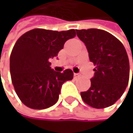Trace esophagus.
Returning a JSON list of instances; mask_svg holds the SVG:
<instances>
[{"instance_id":"1","label":"esophagus","mask_w":133,"mask_h":133,"mask_svg":"<svg viewBox=\"0 0 133 133\" xmlns=\"http://www.w3.org/2000/svg\"><path fill=\"white\" fill-rule=\"evenodd\" d=\"M79 76H80V74H78V73H74V76H75V77H78Z\"/></svg>"}]
</instances>
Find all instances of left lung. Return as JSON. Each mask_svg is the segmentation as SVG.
Returning <instances> with one entry per match:
<instances>
[{"mask_svg": "<svg viewBox=\"0 0 133 133\" xmlns=\"http://www.w3.org/2000/svg\"><path fill=\"white\" fill-rule=\"evenodd\" d=\"M96 65L91 87L81 92L84 103L95 109L112 105L123 95L129 81V61L123 44L102 29H76ZM133 62V57H132ZM133 77V72H132Z\"/></svg>", "mask_w": 133, "mask_h": 133, "instance_id": "1", "label": "left lung"}]
</instances>
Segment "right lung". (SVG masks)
Instances as JSON below:
<instances>
[{
    "label": "right lung",
    "mask_w": 133,
    "mask_h": 133,
    "mask_svg": "<svg viewBox=\"0 0 133 133\" xmlns=\"http://www.w3.org/2000/svg\"><path fill=\"white\" fill-rule=\"evenodd\" d=\"M76 36L75 29L53 31L34 29L17 41L10 55L11 79L21 102L33 109H44L57 102L62 84L73 78L71 69H51L64 43Z\"/></svg>",
    "instance_id": "right-lung-1"
}]
</instances>
